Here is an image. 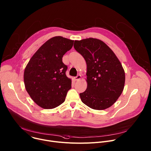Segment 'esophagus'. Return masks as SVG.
Segmentation results:
<instances>
[{
	"label": "esophagus",
	"mask_w": 151,
	"mask_h": 151,
	"mask_svg": "<svg viewBox=\"0 0 151 151\" xmlns=\"http://www.w3.org/2000/svg\"><path fill=\"white\" fill-rule=\"evenodd\" d=\"M81 78H82L81 75H78L77 76H76V77H74V79H75V81H79V80H80V79H81Z\"/></svg>",
	"instance_id": "obj_1"
}]
</instances>
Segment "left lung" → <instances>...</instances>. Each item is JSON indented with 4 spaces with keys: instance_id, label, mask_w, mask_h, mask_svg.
I'll list each match as a JSON object with an SVG mask.
<instances>
[{
    "instance_id": "left-lung-1",
    "label": "left lung",
    "mask_w": 151,
    "mask_h": 151,
    "mask_svg": "<svg viewBox=\"0 0 151 151\" xmlns=\"http://www.w3.org/2000/svg\"><path fill=\"white\" fill-rule=\"evenodd\" d=\"M74 48L86 63L87 88L79 94L81 101L93 110L113 106L124 87L125 73L113 50L103 41L89 38L75 40Z\"/></svg>"
}]
</instances>
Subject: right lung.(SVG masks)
Returning <instances> with one entry per match:
<instances>
[{"mask_svg": "<svg viewBox=\"0 0 151 151\" xmlns=\"http://www.w3.org/2000/svg\"><path fill=\"white\" fill-rule=\"evenodd\" d=\"M73 40L56 36L44 42L32 56L24 73L26 91L34 102L44 109L62 104L72 80L66 76L63 55L73 47Z\"/></svg>", "mask_w": 151, "mask_h": 151, "instance_id": "add662e5", "label": "right lung"}]
</instances>
